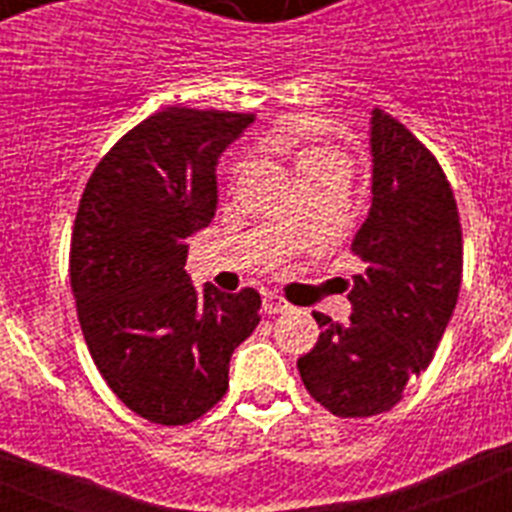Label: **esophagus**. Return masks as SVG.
Instances as JSON below:
<instances>
[{
	"label": "esophagus",
	"mask_w": 512,
	"mask_h": 512,
	"mask_svg": "<svg viewBox=\"0 0 512 512\" xmlns=\"http://www.w3.org/2000/svg\"><path fill=\"white\" fill-rule=\"evenodd\" d=\"M289 310H292V305H289L282 295L269 292V295L264 297V312H269V315H282V312H289Z\"/></svg>",
	"instance_id": "1"
}]
</instances>
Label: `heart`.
<instances>
[{
    "mask_svg": "<svg viewBox=\"0 0 512 512\" xmlns=\"http://www.w3.org/2000/svg\"><path fill=\"white\" fill-rule=\"evenodd\" d=\"M271 146L292 158L297 176L323 166H346V156L330 138V125L320 117H292L271 133Z\"/></svg>",
    "mask_w": 512,
    "mask_h": 512,
    "instance_id": "obj_1",
    "label": "heart"
}]
</instances>
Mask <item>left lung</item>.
Listing matches in <instances>:
<instances>
[{"mask_svg":"<svg viewBox=\"0 0 512 512\" xmlns=\"http://www.w3.org/2000/svg\"><path fill=\"white\" fill-rule=\"evenodd\" d=\"M372 207L351 251L366 264L351 318L315 312L320 338L297 361L307 392L338 418L395 408L431 364L461 287V225L436 156L402 122L372 112Z\"/></svg>","mask_w":512,"mask_h":512,"instance_id":"8db88e82","label":"left lung"}]
</instances>
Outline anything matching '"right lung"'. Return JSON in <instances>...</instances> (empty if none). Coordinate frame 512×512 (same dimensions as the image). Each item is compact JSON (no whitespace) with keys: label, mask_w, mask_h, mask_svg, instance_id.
I'll use <instances>...</instances> for the list:
<instances>
[{"label":"right lung","mask_w":512,"mask_h":512,"mask_svg":"<svg viewBox=\"0 0 512 512\" xmlns=\"http://www.w3.org/2000/svg\"><path fill=\"white\" fill-rule=\"evenodd\" d=\"M251 122L166 107L117 140L81 194L69 256L81 333L110 390L151 423L205 415L261 320L256 289L197 292L184 269L215 217L217 158Z\"/></svg>","instance_id":"right-lung-1"}]
</instances>
